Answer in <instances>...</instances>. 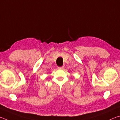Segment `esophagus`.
Listing matches in <instances>:
<instances>
[{
    "label": "esophagus",
    "instance_id": "34e87169",
    "mask_svg": "<svg viewBox=\"0 0 120 120\" xmlns=\"http://www.w3.org/2000/svg\"><path fill=\"white\" fill-rule=\"evenodd\" d=\"M58 68L59 69H64V66H62V67H58Z\"/></svg>",
    "mask_w": 120,
    "mask_h": 120
}]
</instances>
